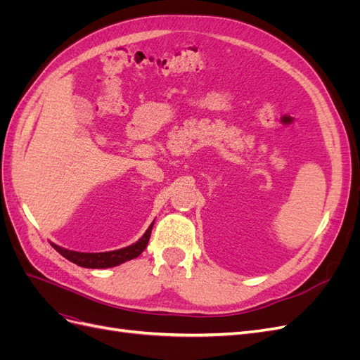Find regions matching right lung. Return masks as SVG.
Masks as SVG:
<instances>
[{
  "label": "right lung",
  "instance_id": "obj_1",
  "mask_svg": "<svg viewBox=\"0 0 360 360\" xmlns=\"http://www.w3.org/2000/svg\"><path fill=\"white\" fill-rule=\"evenodd\" d=\"M153 224L147 228V231L144 236L139 238V240L134 245L126 246L123 249H117V250H110V252H76V250H69L64 249L61 246L52 245V248L60 252L64 258H68L72 263L78 264L81 267L86 269H108V267H115L122 263H126L129 259H134L143 254V250L147 248L148 240H150V234H151V228H153Z\"/></svg>",
  "mask_w": 360,
  "mask_h": 360
}]
</instances>
